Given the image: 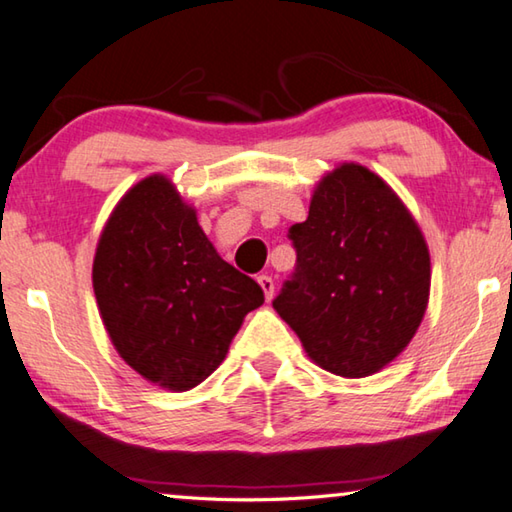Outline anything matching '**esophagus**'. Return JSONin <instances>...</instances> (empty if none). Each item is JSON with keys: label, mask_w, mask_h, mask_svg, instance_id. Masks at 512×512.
Listing matches in <instances>:
<instances>
[{"label": "esophagus", "mask_w": 512, "mask_h": 512, "mask_svg": "<svg viewBox=\"0 0 512 512\" xmlns=\"http://www.w3.org/2000/svg\"><path fill=\"white\" fill-rule=\"evenodd\" d=\"M257 282H259V287L264 289V296H266V300H271V298H273V293H275V282H273V277H271V275H259V277H257Z\"/></svg>", "instance_id": "1"}]
</instances>
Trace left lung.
I'll use <instances>...</instances> for the list:
<instances>
[{"mask_svg": "<svg viewBox=\"0 0 512 512\" xmlns=\"http://www.w3.org/2000/svg\"><path fill=\"white\" fill-rule=\"evenodd\" d=\"M296 268L273 307L320 368L368 377L413 339L429 302L424 237L384 180L341 164L289 228Z\"/></svg>", "mask_w": 512, "mask_h": 512, "instance_id": "left-lung-1", "label": "left lung"}]
</instances>
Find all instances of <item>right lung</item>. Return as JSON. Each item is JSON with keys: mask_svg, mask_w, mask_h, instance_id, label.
Returning a JSON list of instances; mask_svg holds the SVG:
<instances>
[{"mask_svg": "<svg viewBox=\"0 0 512 512\" xmlns=\"http://www.w3.org/2000/svg\"><path fill=\"white\" fill-rule=\"evenodd\" d=\"M92 284L121 359L171 391L210 377L244 316L264 302L262 287L223 262L164 176L121 198L99 239Z\"/></svg>", "mask_w": 512, "mask_h": 512, "instance_id": "obj_1", "label": "right lung"}]
</instances>
